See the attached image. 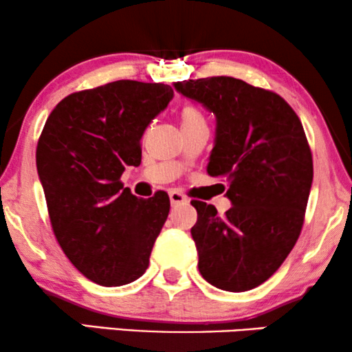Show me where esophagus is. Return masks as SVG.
I'll use <instances>...</instances> for the list:
<instances>
[{
    "label": "esophagus",
    "mask_w": 352,
    "mask_h": 352,
    "mask_svg": "<svg viewBox=\"0 0 352 352\" xmlns=\"http://www.w3.org/2000/svg\"><path fill=\"white\" fill-rule=\"evenodd\" d=\"M170 200H171V205H181V204H187V197L182 195L181 192L177 190H171L170 192Z\"/></svg>",
    "instance_id": "obj_1"
}]
</instances>
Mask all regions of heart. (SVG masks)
<instances>
[{"instance_id": "b5f03b06", "label": "heart", "mask_w": 352, "mask_h": 352, "mask_svg": "<svg viewBox=\"0 0 352 352\" xmlns=\"http://www.w3.org/2000/svg\"><path fill=\"white\" fill-rule=\"evenodd\" d=\"M181 118H182V122H195V120H204V118H201L199 110L190 107V105H186V107L182 109Z\"/></svg>"}]
</instances>
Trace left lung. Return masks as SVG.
<instances>
[{"label":"left lung","mask_w":352,"mask_h":352,"mask_svg":"<svg viewBox=\"0 0 352 352\" xmlns=\"http://www.w3.org/2000/svg\"><path fill=\"white\" fill-rule=\"evenodd\" d=\"M214 115L210 176L228 182L232 206L224 216L192 200L190 229L201 277L226 292L266 282L300 237L312 186V155L305 129L280 96L232 76L173 85Z\"/></svg>","instance_id":"left-lung-1"}]
</instances>
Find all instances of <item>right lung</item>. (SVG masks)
Segmentation results:
<instances>
[{
  "label": "right lung",
  "mask_w": 352,
  "mask_h": 352,
  "mask_svg": "<svg viewBox=\"0 0 352 352\" xmlns=\"http://www.w3.org/2000/svg\"><path fill=\"white\" fill-rule=\"evenodd\" d=\"M171 86L118 80L62 99L46 120L36 170L52 230L70 263L99 285L146 272L170 213V197L138 199L122 177L141 163L146 128L173 99Z\"/></svg>",
  "instance_id": "1"
}]
</instances>
